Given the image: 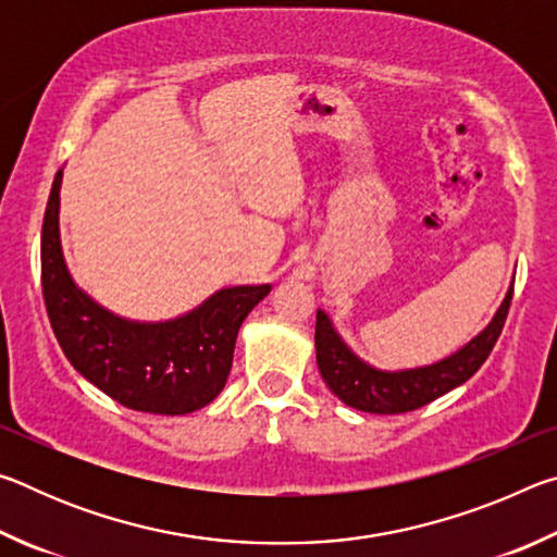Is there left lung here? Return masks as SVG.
Listing matches in <instances>:
<instances>
[{"instance_id":"left-lung-1","label":"left lung","mask_w":557,"mask_h":557,"mask_svg":"<svg viewBox=\"0 0 557 557\" xmlns=\"http://www.w3.org/2000/svg\"><path fill=\"white\" fill-rule=\"evenodd\" d=\"M513 282L508 287L502 307L496 309L482 332L457 348L455 354L440 358L435 363L418 366V369L383 371L375 369L361 356H356L326 312L317 309V366L324 383L338 400L348 408L375 414H398L418 410L440 395L449 393L457 385L467 383L492 354L498 334H502L508 307H511Z\"/></svg>"}]
</instances>
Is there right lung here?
I'll use <instances>...</instances> for the list:
<instances>
[{
	"label": "right lung",
	"instance_id": "right-lung-1",
	"mask_svg": "<svg viewBox=\"0 0 557 557\" xmlns=\"http://www.w3.org/2000/svg\"><path fill=\"white\" fill-rule=\"evenodd\" d=\"M61 182L53 178L41 228L46 312L65 358L83 379L129 410L186 414L223 391L238 329L272 285L223 287L164 322L120 317L75 285L61 248Z\"/></svg>",
	"mask_w": 557,
	"mask_h": 557
}]
</instances>
